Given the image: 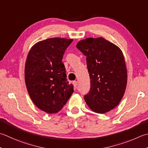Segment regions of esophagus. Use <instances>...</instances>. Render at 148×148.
<instances>
[{
    "instance_id": "1",
    "label": "esophagus",
    "mask_w": 148,
    "mask_h": 148,
    "mask_svg": "<svg viewBox=\"0 0 148 148\" xmlns=\"http://www.w3.org/2000/svg\"><path fill=\"white\" fill-rule=\"evenodd\" d=\"M72 84H73L74 88H76V86L77 85V82H76V81H74V82H72Z\"/></svg>"
}]
</instances>
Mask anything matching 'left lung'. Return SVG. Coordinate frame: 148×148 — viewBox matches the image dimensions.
<instances>
[{
    "label": "left lung",
    "mask_w": 148,
    "mask_h": 148,
    "mask_svg": "<svg viewBox=\"0 0 148 148\" xmlns=\"http://www.w3.org/2000/svg\"><path fill=\"white\" fill-rule=\"evenodd\" d=\"M76 47L86 56L90 88L85 95L92 110L105 114L115 108L124 95L127 70L123 54L114 43L102 37L87 38Z\"/></svg>",
    "instance_id": "8db88e82"
}]
</instances>
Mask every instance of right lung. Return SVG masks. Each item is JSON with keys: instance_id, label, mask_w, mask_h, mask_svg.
Masks as SVG:
<instances>
[{"instance_id": "obj_1", "label": "right lung", "mask_w": 148, "mask_h": 148, "mask_svg": "<svg viewBox=\"0 0 148 148\" xmlns=\"http://www.w3.org/2000/svg\"><path fill=\"white\" fill-rule=\"evenodd\" d=\"M72 39L53 38L31 47L26 59L25 82L31 100L48 114L62 109L74 92L66 79L62 59Z\"/></svg>"}]
</instances>
